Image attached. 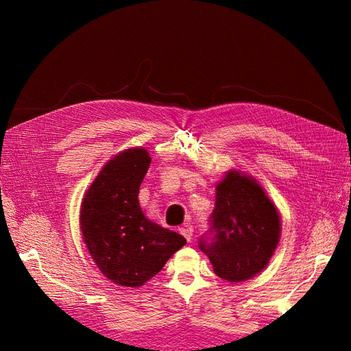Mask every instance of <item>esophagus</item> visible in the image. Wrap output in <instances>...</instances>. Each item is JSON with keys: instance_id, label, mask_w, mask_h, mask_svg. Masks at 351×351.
I'll list each match as a JSON object with an SVG mask.
<instances>
[{"instance_id": "obj_1", "label": "esophagus", "mask_w": 351, "mask_h": 351, "mask_svg": "<svg viewBox=\"0 0 351 351\" xmlns=\"http://www.w3.org/2000/svg\"><path fill=\"white\" fill-rule=\"evenodd\" d=\"M180 232H181V234L185 237V240H187L189 243L191 241V238H193V228H191L190 225L180 228Z\"/></svg>"}]
</instances>
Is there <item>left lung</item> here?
Instances as JSON below:
<instances>
[{
    "label": "left lung",
    "instance_id": "obj_1",
    "mask_svg": "<svg viewBox=\"0 0 351 351\" xmlns=\"http://www.w3.org/2000/svg\"><path fill=\"white\" fill-rule=\"evenodd\" d=\"M215 191L210 229L200 237L199 249L219 278L247 280L273 256L280 237L279 213L263 187L240 171H228Z\"/></svg>",
    "mask_w": 351,
    "mask_h": 351
}]
</instances>
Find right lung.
I'll use <instances>...</instances> for the list:
<instances>
[{
  "label": "right lung",
  "mask_w": 351,
  "mask_h": 351,
  "mask_svg": "<svg viewBox=\"0 0 351 351\" xmlns=\"http://www.w3.org/2000/svg\"><path fill=\"white\" fill-rule=\"evenodd\" d=\"M151 164L143 147L126 149L102 167L81 204L80 226L99 270L137 288L161 271L187 240L145 217L138 190Z\"/></svg>",
  "instance_id": "obj_1"
}]
</instances>
